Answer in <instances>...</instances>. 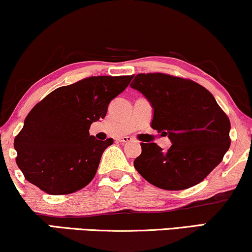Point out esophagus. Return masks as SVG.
I'll use <instances>...</instances> for the list:
<instances>
[{
  "label": "esophagus",
  "instance_id": "34e87169",
  "mask_svg": "<svg viewBox=\"0 0 252 252\" xmlns=\"http://www.w3.org/2000/svg\"><path fill=\"white\" fill-rule=\"evenodd\" d=\"M117 141L122 142V143H128V142L131 141V137H129V136H123V137H118Z\"/></svg>",
  "mask_w": 252,
  "mask_h": 252
}]
</instances>
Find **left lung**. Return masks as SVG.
Masks as SVG:
<instances>
[{"mask_svg":"<svg viewBox=\"0 0 252 252\" xmlns=\"http://www.w3.org/2000/svg\"><path fill=\"white\" fill-rule=\"evenodd\" d=\"M132 89L153 105L151 128L168 136L163 151L141 143L134 160L138 174L157 188L183 190L204 180L222 162L230 147V121L213 94L196 82L166 74H138Z\"/></svg>","mask_w":252,"mask_h":252,"instance_id":"obj_1","label":"left lung"}]
</instances>
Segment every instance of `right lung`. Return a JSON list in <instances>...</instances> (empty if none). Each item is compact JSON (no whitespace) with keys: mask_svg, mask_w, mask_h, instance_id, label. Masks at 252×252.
<instances>
[{"mask_svg":"<svg viewBox=\"0 0 252 252\" xmlns=\"http://www.w3.org/2000/svg\"><path fill=\"white\" fill-rule=\"evenodd\" d=\"M132 76H95L51 92L30 110L14 139L26 180L50 195L82 189L95 177L102 154L114 139L89 134Z\"/></svg>","mask_w":252,"mask_h":252,"instance_id":"1","label":"right lung"}]
</instances>
